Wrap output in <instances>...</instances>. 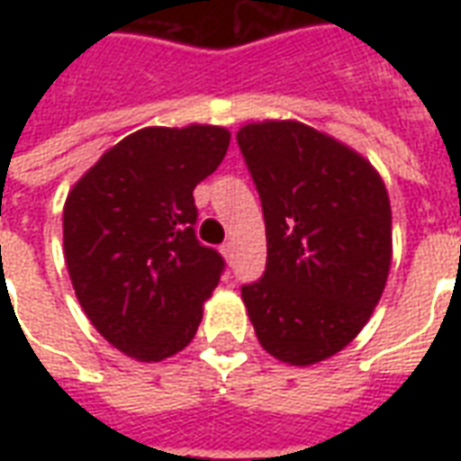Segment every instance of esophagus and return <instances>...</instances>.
<instances>
[{
    "label": "esophagus",
    "mask_w": 461,
    "mask_h": 461,
    "mask_svg": "<svg viewBox=\"0 0 461 461\" xmlns=\"http://www.w3.org/2000/svg\"><path fill=\"white\" fill-rule=\"evenodd\" d=\"M221 254H224V259L227 261L234 259V241H224V244H221Z\"/></svg>",
    "instance_id": "obj_1"
}]
</instances>
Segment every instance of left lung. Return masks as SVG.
I'll use <instances>...</instances> for the list:
<instances>
[{
	"label": "left lung",
	"mask_w": 461,
	"mask_h": 461,
	"mask_svg": "<svg viewBox=\"0 0 461 461\" xmlns=\"http://www.w3.org/2000/svg\"><path fill=\"white\" fill-rule=\"evenodd\" d=\"M237 142L267 224V269L241 299L267 353L313 366L356 339L383 296L385 185L366 158L303 122H249Z\"/></svg>",
	"instance_id": "8db88e82"
}]
</instances>
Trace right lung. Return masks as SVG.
<instances>
[{
	"mask_svg": "<svg viewBox=\"0 0 461 461\" xmlns=\"http://www.w3.org/2000/svg\"><path fill=\"white\" fill-rule=\"evenodd\" d=\"M230 131L142 128L105 152L64 207L78 303L111 346L162 360L187 346L224 259L197 234L192 190L220 167Z\"/></svg>",
	"mask_w": 461,
	"mask_h": 461,
	"instance_id": "right-lung-1",
	"label": "right lung"
}]
</instances>
